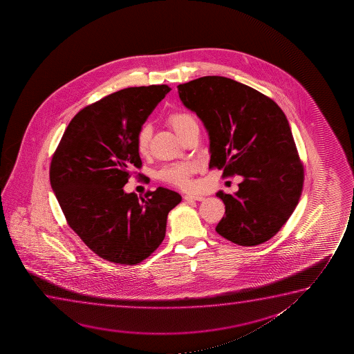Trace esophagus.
<instances>
[{
    "label": "esophagus",
    "mask_w": 354,
    "mask_h": 354,
    "mask_svg": "<svg viewBox=\"0 0 354 354\" xmlns=\"http://www.w3.org/2000/svg\"><path fill=\"white\" fill-rule=\"evenodd\" d=\"M184 198L185 201L189 202V201H203L204 197H202V196H197V194H186Z\"/></svg>",
    "instance_id": "esophagus-1"
}]
</instances>
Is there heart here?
<instances>
[{"label":"heart","instance_id":"b5f03b06","mask_svg":"<svg viewBox=\"0 0 354 354\" xmlns=\"http://www.w3.org/2000/svg\"><path fill=\"white\" fill-rule=\"evenodd\" d=\"M194 122V117L187 112H174V113H170L168 117L169 126L179 136H183V133L187 129V127L192 124ZM151 136H152V128L149 124L141 127L136 134V150L141 156L146 155L149 151ZM194 165L189 163H174V165H165V168H162L160 171V178L168 184L175 185L181 189H187L191 185L189 176L194 173Z\"/></svg>","mask_w":354,"mask_h":354}]
</instances>
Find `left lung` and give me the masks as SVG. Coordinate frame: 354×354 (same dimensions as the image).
<instances>
[{"mask_svg":"<svg viewBox=\"0 0 354 354\" xmlns=\"http://www.w3.org/2000/svg\"><path fill=\"white\" fill-rule=\"evenodd\" d=\"M178 91L208 131L209 168L223 170V178L243 176L236 194H216L225 204L216 232L243 247L271 239L295 210L304 186L284 112L257 89L223 76L197 78Z\"/></svg>","mask_w":354,"mask_h":354,"instance_id":"left-lung-1","label":"left lung"}]
</instances>
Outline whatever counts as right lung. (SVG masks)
I'll return each instance as SVG.
<instances>
[{
  "label": "right lung",
  "mask_w": 354,
  "mask_h": 354,
  "mask_svg": "<svg viewBox=\"0 0 354 354\" xmlns=\"http://www.w3.org/2000/svg\"><path fill=\"white\" fill-rule=\"evenodd\" d=\"M167 84L131 87L82 109L68 123L50 162L49 179L68 226L107 261L136 265L165 237L167 216L181 202L158 187L145 198L123 186L141 158L136 134Z\"/></svg>",
  "instance_id": "1"
}]
</instances>
